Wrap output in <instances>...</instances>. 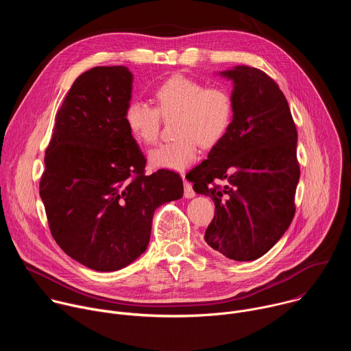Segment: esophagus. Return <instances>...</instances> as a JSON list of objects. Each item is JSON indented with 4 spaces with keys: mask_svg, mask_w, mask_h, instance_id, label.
<instances>
[{
    "mask_svg": "<svg viewBox=\"0 0 351 351\" xmlns=\"http://www.w3.org/2000/svg\"><path fill=\"white\" fill-rule=\"evenodd\" d=\"M194 195H195V193H194V190H193L191 183L187 182V180H184V197H186V198H193Z\"/></svg>",
    "mask_w": 351,
    "mask_h": 351,
    "instance_id": "obj_1",
    "label": "esophagus"
}]
</instances>
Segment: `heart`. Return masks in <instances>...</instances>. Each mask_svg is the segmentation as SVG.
<instances>
[{"label":"heart","mask_w":351,"mask_h":351,"mask_svg":"<svg viewBox=\"0 0 351 351\" xmlns=\"http://www.w3.org/2000/svg\"><path fill=\"white\" fill-rule=\"evenodd\" d=\"M156 107L141 101L129 104L126 126L133 138L152 145L158 140L161 117L175 119L176 140L161 144L148 154L154 168L182 172L198 157V144L214 147L229 130L233 118L230 93L218 86L206 87L195 79L175 75L154 91Z\"/></svg>","instance_id":"heart-1"}]
</instances>
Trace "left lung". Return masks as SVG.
<instances>
[{"label": "left lung", "instance_id": "left-lung-1", "mask_svg": "<svg viewBox=\"0 0 351 351\" xmlns=\"http://www.w3.org/2000/svg\"><path fill=\"white\" fill-rule=\"evenodd\" d=\"M219 75L233 82V118L189 180L215 203L207 244L230 260L253 261L269 252L294 217L297 130L286 97L267 73L240 65Z\"/></svg>", "mask_w": 351, "mask_h": 351}]
</instances>
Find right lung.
I'll return each instance as SVG.
<instances>
[{"mask_svg":"<svg viewBox=\"0 0 351 351\" xmlns=\"http://www.w3.org/2000/svg\"><path fill=\"white\" fill-rule=\"evenodd\" d=\"M132 83L126 66H95L73 82L57 112L40 180L54 240L99 272L138 258L154 211L183 195L178 173H144L145 158L125 122Z\"/></svg>","mask_w":351,"mask_h":351,"instance_id":"obj_1","label":"right lung"}]
</instances>
